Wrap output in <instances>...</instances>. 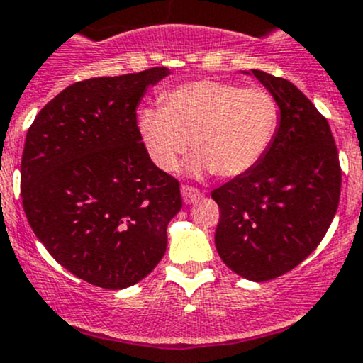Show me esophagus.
<instances>
[{
	"label": "esophagus",
	"instance_id": "1",
	"mask_svg": "<svg viewBox=\"0 0 363 363\" xmlns=\"http://www.w3.org/2000/svg\"><path fill=\"white\" fill-rule=\"evenodd\" d=\"M181 193H182V200H184L186 205H191L201 198V193L198 191L196 188H193V186H182Z\"/></svg>",
	"mask_w": 363,
	"mask_h": 363
}]
</instances>
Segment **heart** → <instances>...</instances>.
<instances>
[{
    "label": "heart",
    "instance_id": "obj_1",
    "mask_svg": "<svg viewBox=\"0 0 363 363\" xmlns=\"http://www.w3.org/2000/svg\"><path fill=\"white\" fill-rule=\"evenodd\" d=\"M160 102L162 108L140 109L137 128L163 172L177 167L191 140L189 174L236 177L261 162L277 133V101L262 89L198 79L167 90Z\"/></svg>",
    "mask_w": 363,
    "mask_h": 363
}]
</instances>
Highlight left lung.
<instances>
[{
    "label": "left lung",
    "mask_w": 363,
    "mask_h": 363,
    "mask_svg": "<svg viewBox=\"0 0 363 363\" xmlns=\"http://www.w3.org/2000/svg\"><path fill=\"white\" fill-rule=\"evenodd\" d=\"M257 78L277 101V133L261 162L213 189L220 208L216 249L224 264L252 281L291 272L318 247L333 223L341 169L329 123L289 79Z\"/></svg>",
    "instance_id": "8db88e82"
}]
</instances>
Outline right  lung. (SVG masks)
Wrapping results in <instances>:
<instances>
[{
	"label": "right lung",
	"mask_w": 363,
	"mask_h": 363,
	"mask_svg": "<svg viewBox=\"0 0 363 363\" xmlns=\"http://www.w3.org/2000/svg\"><path fill=\"white\" fill-rule=\"evenodd\" d=\"M152 67L91 78L60 91L34 118L21 163L22 205L34 235L74 277L120 291L147 277L182 207L179 182L151 162L137 128Z\"/></svg>",
	"instance_id": "1"
}]
</instances>
